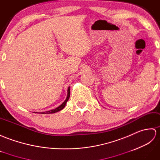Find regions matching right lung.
Masks as SVG:
<instances>
[{
	"mask_svg": "<svg viewBox=\"0 0 160 160\" xmlns=\"http://www.w3.org/2000/svg\"><path fill=\"white\" fill-rule=\"evenodd\" d=\"M70 87L68 88V90H67V97L65 99V101H63L62 103L59 106H58V108H56L55 109H53L51 110H49V111H47V112H33V113H41V114H49V113H56L60 110L63 109V108H65V106L66 105L67 101H68V99L70 98Z\"/></svg>",
	"mask_w": 160,
	"mask_h": 160,
	"instance_id": "right-lung-1",
	"label": "right lung"
}]
</instances>
